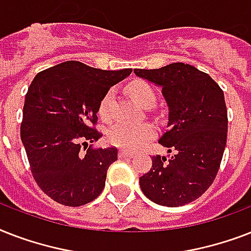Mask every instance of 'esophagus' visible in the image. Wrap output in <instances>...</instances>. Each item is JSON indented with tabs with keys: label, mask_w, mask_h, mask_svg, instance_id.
<instances>
[{
	"label": "esophagus",
	"mask_w": 251,
	"mask_h": 251,
	"mask_svg": "<svg viewBox=\"0 0 251 251\" xmlns=\"http://www.w3.org/2000/svg\"><path fill=\"white\" fill-rule=\"evenodd\" d=\"M120 157H134V152L131 151H126V150H121L120 152H118Z\"/></svg>",
	"instance_id": "34e87169"
}]
</instances>
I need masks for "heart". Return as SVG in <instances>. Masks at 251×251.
<instances>
[{
    "label": "heart",
    "mask_w": 251,
    "mask_h": 251,
    "mask_svg": "<svg viewBox=\"0 0 251 251\" xmlns=\"http://www.w3.org/2000/svg\"><path fill=\"white\" fill-rule=\"evenodd\" d=\"M129 94L133 96L135 101L141 105L147 106L149 104L155 102V92L152 87L146 82L137 80L129 84L127 87ZM112 100V91H108L101 102H100V116L102 118L109 117V104ZM155 135V129L151 124H141V125H130L125 122H120L109 130L108 133V141L113 146L121 147L124 150H138L145 145L146 142L152 139Z\"/></svg>",
    "instance_id": "b5f03b06"
}]
</instances>
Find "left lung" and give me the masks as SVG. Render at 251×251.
<instances>
[{
    "label": "left lung",
    "mask_w": 251,
    "mask_h": 251,
    "mask_svg": "<svg viewBox=\"0 0 251 251\" xmlns=\"http://www.w3.org/2000/svg\"><path fill=\"white\" fill-rule=\"evenodd\" d=\"M134 73L161 87L168 130L159 143L172 152L152 157L151 169L139 177L142 191L160 206L187 204L211 186L222 163L228 131L224 92L208 74L182 62Z\"/></svg>",
    "instance_id": "8db88e82"
}]
</instances>
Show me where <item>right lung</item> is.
<instances>
[{
	"instance_id": "obj_1",
	"label": "right lung",
	"mask_w": 251,
	"mask_h": 251,
	"mask_svg": "<svg viewBox=\"0 0 251 251\" xmlns=\"http://www.w3.org/2000/svg\"><path fill=\"white\" fill-rule=\"evenodd\" d=\"M131 69L101 70L66 61L43 70L28 87L21 139L36 183L53 201L69 207L92 202L105 186L117 149H94L101 137L91 127L109 88ZM87 151L83 154L80 146Z\"/></svg>"
}]
</instances>
